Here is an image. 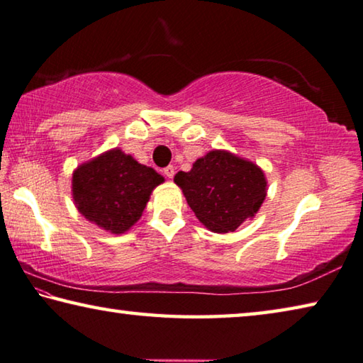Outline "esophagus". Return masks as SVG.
<instances>
[{
    "instance_id": "1",
    "label": "esophagus",
    "mask_w": 363,
    "mask_h": 363,
    "mask_svg": "<svg viewBox=\"0 0 363 363\" xmlns=\"http://www.w3.org/2000/svg\"><path fill=\"white\" fill-rule=\"evenodd\" d=\"M162 172H164V175L167 177V178H174V175H175L174 165H167V167H165Z\"/></svg>"
}]
</instances>
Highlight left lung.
Here are the masks:
<instances>
[{
  "mask_svg": "<svg viewBox=\"0 0 363 363\" xmlns=\"http://www.w3.org/2000/svg\"><path fill=\"white\" fill-rule=\"evenodd\" d=\"M174 182L196 217L213 233L236 231L266 198L263 170L228 151L207 152L189 172H178Z\"/></svg>",
  "mask_w": 363,
  "mask_h": 363,
  "instance_id": "left-lung-1",
  "label": "left lung"
}]
</instances>
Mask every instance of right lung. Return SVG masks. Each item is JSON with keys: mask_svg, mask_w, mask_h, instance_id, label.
I'll list each match as a JSON object with an SVG mask.
<instances>
[{"mask_svg": "<svg viewBox=\"0 0 363 363\" xmlns=\"http://www.w3.org/2000/svg\"><path fill=\"white\" fill-rule=\"evenodd\" d=\"M164 178L121 150L106 151L73 174V199L89 221L121 234L142 217L150 194Z\"/></svg>", "mask_w": 363, "mask_h": 363, "instance_id": "right-lung-1", "label": "right lung"}]
</instances>
